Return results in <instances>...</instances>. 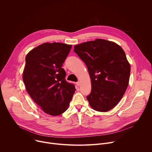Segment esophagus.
Listing matches in <instances>:
<instances>
[{
    "label": "esophagus",
    "instance_id": "1",
    "mask_svg": "<svg viewBox=\"0 0 152 152\" xmlns=\"http://www.w3.org/2000/svg\"><path fill=\"white\" fill-rule=\"evenodd\" d=\"M76 85L77 86H79L80 85V82H76Z\"/></svg>",
    "mask_w": 152,
    "mask_h": 152
}]
</instances>
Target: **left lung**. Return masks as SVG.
Here are the masks:
<instances>
[{
    "mask_svg": "<svg viewBox=\"0 0 152 152\" xmlns=\"http://www.w3.org/2000/svg\"><path fill=\"white\" fill-rule=\"evenodd\" d=\"M90 74L91 91L86 99L93 109L112 110L123 97L129 84L131 66L123 49L103 39L85 42L74 47Z\"/></svg>",
    "mask_w": 152,
    "mask_h": 152,
    "instance_id": "left-lung-1",
    "label": "left lung"
}]
</instances>
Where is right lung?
<instances>
[{
  "label": "right lung",
  "instance_id": "1",
  "mask_svg": "<svg viewBox=\"0 0 152 152\" xmlns=\"http://www.w3.org/2000/svg\"><path fill=\"white\" fill-rule=\"evenodd\" d=\"M72 46L46 42L31 50L26 56L23 80L32 100L45 113L59 115L69 106L76 90L66 80L62 68Z\"/></svg>",
  "mask_w": 152,
  "mask_h": 152
}]
</instances>
